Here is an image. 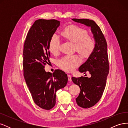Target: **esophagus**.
<instances>
[{"label":"esophagus","mask_w":128,"mask_h":128,"mask_svg":"<svg viewBox=\"0 0 128 128\" xmlns=\"http://www.w3.org/2000/svg\"><path fill=\"white\" fill-rule=\"evenodd\" d=\"M68 80L69 81V82H71L72 81V76L68 74Z\"/></svg>","instance_id":"34e87169"}]
</instances>
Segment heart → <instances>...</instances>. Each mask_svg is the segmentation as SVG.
<instances>
[{"mask_svg": "<svg viewBox=\"0 0 128 128\" xmlns=\"http://www.w3.org/2000/svg\"><path fill=\"white\" fill-rule=\"evenodd\" d=\"M62 34L66 39L75 42V48L83 56L86 58L94 52L96 41L94 37L88 34V32L78 26H69L63 30ZM61 40L56 34H53L48 43L50 51L53 54L59 52ZM81 58L77 54L66 55L58 61V65L66 72H72L81 62Z\"/></svg>", "mask_w": 128, "mask_h": 128, "instance_id": "b5f03b06", "label": "heart"}]
</instances>
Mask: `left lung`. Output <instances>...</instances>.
<instances>
[{
    "instance_id": "1",
    "label": "left lung",
    "mask_w": 128,
    "mask_h": 128,
    "mask_svg": "<svg viewBox=\"0 0 128 128\" xmlns=\"http://www.w3.org/2000/svg\"><path fill=\"white\" fill-rule=\"evenodd\" d=\"M75 22L90 26L96 41L94 52L80 67L78 70L91 76L72 78V81L80 88L79 96L76 98L78 105L84 108H90L97 103L102 96L106 86L110 66L107 51V42L99 26L93 20L86 18H72Z\"/></svg>"
}]
</instances>
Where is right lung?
<instances>
[{"label": "right lung", "mask_w": 128, "mask_h": 128, "mask_svg": "<svg viewBox=\"0 0 128 128\" xmlns=\"http://www.w3.org/2000/svg\"><path fill=\"white\" fill-rule=\"evenodd\" d=\"M54 19H39L31 26L23 50L24 75L34 101L37 106L50 110L55 106L56 92L64 88L68 82L67 75L56 69L53 74L46 72L50 53V38L60 26Z\"/></svg>", "instance_id": "add662e5"}]
</instances>
